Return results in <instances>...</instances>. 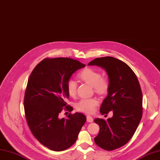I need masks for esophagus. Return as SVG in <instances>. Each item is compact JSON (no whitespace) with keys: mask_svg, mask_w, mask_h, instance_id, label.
<instances>
[{"mask_svg":"<svg viewBox=\"0 0 160 160\" xmlns=\"http://www.w3.org/2000/svg\"><path fill=\"white\" fill-rule=\"evenodd\" d=\"M86 118H87V122H88L91 123V122H93V118H92L91 116H89V115H88V116H86Z\"/></svg>","mask_w":160,"mask_h":160,"instance_id":"34e87169","label":"esophagus"}]
</instances>
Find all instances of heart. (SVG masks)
I'll return each instance as SVG.
<instances>
[{
  "mask_svg": "<svg viewBox=\"0 0 160 160\" xmlns=\"http://www.w3.org/2000/svg\"><path fill=\"white\" fill-rule=\"evenodd\" d=\"M78 77L90 86H93L97 94L103 95L107 93L110 88L108 78L102 76L100 71L92 68H85L79 72ZM67 91L71 97H74L77 92V84L73 80H69L67 83ZM98 101L95 98H83L76 104V108L86 113H92Z\"/></svg>",
  "mask_w": 160,
  "mask_h": 160,
  "instance_id": "obj_1",
  "label": "heart"
}]
</instances>
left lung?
Wrapping results in <instances>:
<instances>
[{"label": "left lung", "mask_w": 160, "mask_h": 160, "mask_svg": "<svg viewBox=\"0 0 160 160\" xmlns=\"http://www.w3.org/2000/svg\"><path fill=\"white\" fill-rule=\"evenodd\" d=\"M105 69L110 80L108 95L100 108L102 115L110 111L113 116L107 120L95 118L99 126L95 144L105 150H114L128 142L142 115V94L133 70L122 61L112 57L98 58L88 63Z\"/></svg>", "instance_id": "8db88e82"}]
</instances>
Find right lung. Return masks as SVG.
<instances>
[{"label": "right lung", "instance_id": "right-lung-1", "mask_svg": "<svg viewBox=\"0 0 160 160\" xmlns=\"http://www.w3.org/2000/svg\"><path fill=\"white\" fill-rule=\"evenodd\" d=\"M85 67L69 58H46L30 74L24 97L26 121L34 137L52 150L71 147L86 121L79 112L69 113L67 118L59 117L63 110H73L65 101L69 96L67 83L75 71Z\"/></svg>", "mask_w": 160, "mask_h": 160}]
</instances>
